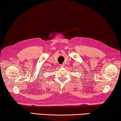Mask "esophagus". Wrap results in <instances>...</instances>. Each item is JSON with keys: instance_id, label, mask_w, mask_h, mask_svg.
Returning a JSON list of instances; mask_svg holds the SVG:
<instances>
[{"instance_id": "34e87169", "label": "esophagus", "mask_w": 121, "mask_h": 121, "mask_svg": "<svg viewBox=\"0 0 121 121\" xmlns=\"http://www.w3.org/2000/svg\"><path fill=\"white\" fill-rule=\"evenodd\" d=\"M64 66H65V65L64 64H61V65H60V67H64Z\"/></svg>"}]
</instances>
